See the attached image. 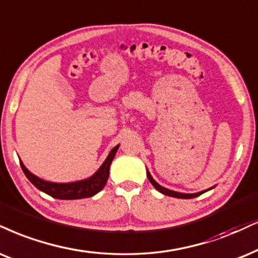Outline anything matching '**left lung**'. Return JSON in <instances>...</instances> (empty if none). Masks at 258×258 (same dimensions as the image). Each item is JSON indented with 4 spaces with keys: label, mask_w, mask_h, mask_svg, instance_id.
<instances>
[{
    "label": "left lung",
    "mask_w": 258,
    "mask_h": 258,
    "mask_svg": "<svg viewBox=\"0 0 258 258\" xmlns=\"http://www.w3.org/2000/svg\"><path fill=\"white\" fill-rule=\"evenodd\" d=\"M146 175H148V178H149V181L151 182V184H152L153 187H155L156 189H157L158 191H161L162 194L168 195V197H172V198H178V199H193V198H197V197H199V195L204 194L205 191L210 190V189H211V188H210V189H207V190L200 191V193H195V194H184V193H178V191L170 190V189H167V188L162 187V185H159V184L157 183V182H156L155 180H153L152 176H151V174H150V172H149V170H146Z\"/></svg>",
    "instance_id": "obj_1"
}]
</instances>
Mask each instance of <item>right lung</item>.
I'll return each instance as SVG.
<instances>
[{
    "mask_svg": "<svg viewBox=\"0 0 258 258\" xmlns=\"http://www.w3.org/2000/svg\"><path fill=\"white\" fill-rule=\"evenodd\" d=\"M119 145L112 149L109 152L108 157L103 162L95 174L90 176L86 180L70 182V183H54V182H48L39 178L38 176L32 174L27 168L25 167L24 163L20 161L22 171L25 172L26 177L37 187L39 190L44 191L54 199H60V200H76V199H84L90 198L93 195L99 193V191L105 187L109 176V167L112 164V161L118 151Z\"/></svg>",
    "mask_w": 258,
    "mask_h": 258,
    "instance_id": "add662e5",
    "label": "right lung"
}]
</instances>
